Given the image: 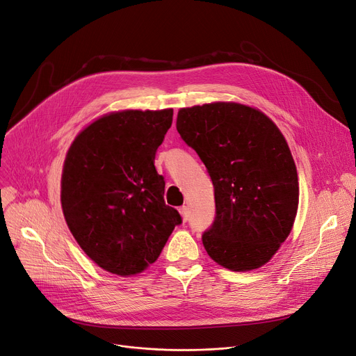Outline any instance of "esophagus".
Listing matches in <instances>:
<instances>
[{"label": "esophagus", "mask_w": 356, "mask_h": 356, "mask_svg": "<svg viewBox=\"0 0 356 356\" xmlns=\"http://www.w3.org/2000/svg\"><path fill=\"white\" fill-rule=\"evenodd\" d=\"M179 212H180V215H181L183 221L186 222V221L189 220V208H188V207H180V208H179Z\"/></svg>", "instance_id": "1"}]
</instances>
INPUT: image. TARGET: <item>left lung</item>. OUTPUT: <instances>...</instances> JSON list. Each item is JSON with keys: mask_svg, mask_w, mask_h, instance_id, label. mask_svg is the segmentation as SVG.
<instances>
[{"mask_svg": "<svg viewBox=\"0 0 356 356\" xmlns=\"http://www.w3.org/2000/svg\"><path fill=\"white\" fill-rule=\"evenodd\" d=\"M176 128L213 184L205 250L231 270L265 265L289 236L298 208L297 167L284 135L266 115L237 103L180 109Z\"/></svg>", "mask_w": 356, "mask_h": 356, "instance_id": "8db88e82", "label": "left lung"}]
</instances>
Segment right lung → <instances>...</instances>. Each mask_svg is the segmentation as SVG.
Masks as SVG:
<instances>
[{
    "mask_svg": "<svg viewBox=\"0 0 356 356\" xmlns=\"http://www.w3.org/2000/svg\"><path fill=\"white\" fill-rule=\"evenodd\" d=\"M173 109L125 111L92 122L75 138L64 164L60 202L86 254L120 276L156 261L176 225L165 181L154 160Z\"/></svg>",
    "mask_w": 356,
    "mask_h": 356,
    "instance_id": "obj_1",
    "label": "right lung"
}]
</instances>
